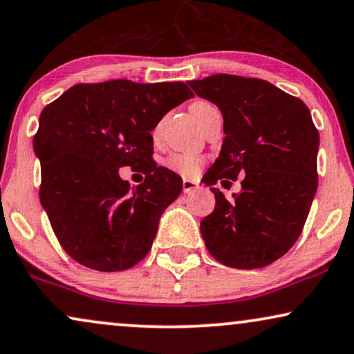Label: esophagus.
Instances as JSON below:
<instances>
[{
	"mask_svg": "<svg viewBox=\"0 0 354 354\" xmlns=\"http://www.w3.org/2000/svg\"><path fill=\"white\" fill-rule=\"evenodd\" d=\"M197 187H199V185H197L194 180H183V191H185L186 194H187V192L196 191Z\"/></svg>",
	"mask_w": 354,
	"mask_h": 354,
	"instance_id": "esophagus-1",
	"label": "esophagus"
}]
</instances>
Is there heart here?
Masks as SVG:
<instances>
[{"instance_id": "1", "label": "heart", "mask_w": 354, "mask_h": 354, "mask_svg": "<svg viewBox=\"0 0 354 354\" xmlns=\"http://www.w3.org/2000/svg\"><path fill=\"white\" fill-rule=\"evenodd\" d=\"M210 103L207 102H194L191 105V111L196 110V108H202V106H209ZM160 126L155 128V134L158 133ZM202 165H204V158L199 157V155L191 153V152H180V153H171L169 157L165 160V167L168 169H171L173 173H178L180 176H186V178H192L196 176L197 173L201 171Z\"/></svg>"}]
</instances>
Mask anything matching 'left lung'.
<instances>
[{
  "instance_id": "8db88e82",
  "label": "left lung",
  "mask_w": 354,
  "mask_h": 354,
  "mask_svg": "<svg viewBox=\"0 0 354 354\" xmlns=\"http://www.w3.org/2000/svg\"><path fill=\"white\" fill-rule=\"evenodd\" d=\"M189 86L223 115L221 152L202 181L244 176L233 199L210 187L215 209L201 221L205 246L226 267L270 266L299 238L317 191L319 133L309 108L256 77L215 74Z\"/></svg>"
}]
</instances>
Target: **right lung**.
<instances>
[{
    "label": "right lung",
    "mask_w": 354,
    "mask_h": 354,
    "mask_svg": "<svg viewBox=\"0 0 354 354\" xmlns=\"http://www.w3.org/2000/svg\"><path fill=\"white\" fill-rule=\"evenodd\" d=\"M191 97L185 82L115 79L77 84L44 108L34 136L40 202L71 259L120 272L147 256L160 215L183 189L181 178L152 158L150 131ZM121 166L142 171L145 183L131 190Z\"/></svg>",
    "instance_id": "1"
}]
</instances>
